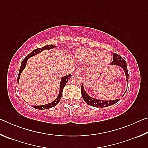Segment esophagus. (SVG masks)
<instances>
[{"label": "esophagus", "mask_w": 148, "mask_h": 148, "mask_svg": "<svg viewBox=\"0 0 148 148\" xmlns=\"http://www.w3.org/2000/svg\"><path fill=\"white\" fill-rule=\"evenodd\" d=\"M82 71H81V70H77V71H76L74 73V76H81L82 74Z\"/></svg>", "instance_id": "1"}]
</instances>
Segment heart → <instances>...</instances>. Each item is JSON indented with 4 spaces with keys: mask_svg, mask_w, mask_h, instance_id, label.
<instances>
[{
    "mask_svg": "<svg viewBox=\"0 0 148 148\" xmlns=\"http://www.w3.org/2000/svg\"><path fill=\"white\" fill-rule=\"evenodd\" d=\"M74 56L77 61L84 64L93 63L97 67H104L112 61V54L108 51L82 47L77 49Z\"/></svg>",
    "mask_w": 148,
    "mask_h": 148,
    "instance_id": "b5f03b06",
    "label": "heart"
}]
</instances>
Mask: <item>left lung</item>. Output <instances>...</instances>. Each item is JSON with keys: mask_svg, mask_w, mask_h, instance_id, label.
<instances>
[{"mask_svg": "<svg viewBox=\"0 0 148 148\" xmlns=\"http://www.w3.org/2000/svg\"><path fill=\"white\" fill-rule=\"evenodd\" d=\"M111 65H117V66H119L121 67L123 70L124 73L125 75V77H126L127 80V86H128V83H129V73H128V70H127V62L121 56H120L119 55L117 54L116 53H114V59L113 61L111 63ZM127 91V89L124 94L123 95L122 97H123L125 92ZM81 92H82V96L83 97V99L84 101L86 102L87 104L93 107L96 108H102L104 107H108L110 106H112L114 104H116L117 102L119 101V99H115V100H101V99H95L93 97H91L90 95H88V93L86 91V90L84 89V83L82 84V87H81Z\"/></svg>", "mask_w": 148, "mask_h": 148, "instance_id": "obj_1", "label": "left lung"}]
</instances>
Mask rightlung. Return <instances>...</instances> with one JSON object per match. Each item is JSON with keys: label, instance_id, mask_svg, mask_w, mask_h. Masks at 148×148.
I'll use <instances>...</instances> for the list:
<instances>
[{"label": "right lung", "instance_id": "right-lung-1", "mask_svg": "<svg viewBox=\"0 0 148 148\" xmlns=\"http://www.w3.org/2000/svg\"><path fill=\"white\" fill-rule=\"evenodd\" d=\"M57 46L54 44H48V45H46L44 47H40V48H37L34 49L33 51H31L28 56H27L25 59L22 61L21 64V66H20V69L19 71V74H18V77H17V82L19 81V77L20 76H21V72H23L25 68L26 67V64H27V62L28 61V59L31 57H33L36 55H38L40 53H41L42 51H43L45 49H53L55 47H56ZM72 76L71 74H69L66 75V76H64L61 77V82H60V85H59V92L58 94V96H57V98L54 100L53 101H52L50 103L46 104H44V105H40V106H37V105H35V106H33V105H31L32 107L34 108L38 109V110H45V109H49L51 108L52 107L56 106V105L59 103L60 100L61 99L62 95V91H63V88L64 86H66V84L67 83V82L69 81V79L71 78V77Z\"/></svg>", "mask_w": 148, "mask_h": 148}]
</instances>
